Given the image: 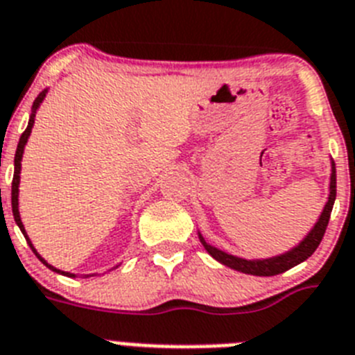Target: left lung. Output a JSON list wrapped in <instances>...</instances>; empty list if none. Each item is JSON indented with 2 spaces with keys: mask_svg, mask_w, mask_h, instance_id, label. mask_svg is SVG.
<instances>
[{
  "mask_svg": "<svg viewBox=\"0 0 355 355\" xmlns=\"http://www.w3.org/2000/svg\"><path fill=\"white\" fill-rule=\"evenodd\" d=\"M336 200V166L334 162H330V184H329V198H327V204H324L323 211H321L318 222L312 225V229L305 234L302 242L294 245L293 249L282 252L278 256H269V258H256V260H247V258H240V256L229 254V252L222 251L218 247L211 245L207 240L200 234L198 231V240L204 245V249L213 256L214 260L220 261L222 265L229 267V269H234L238 272L243 274H252V276H276V274H282L285 270L293 269L294 265L305 261L309 256H312V252L318 249L321 238L324 234V229L329 225L330 213H332V207H334Z\"/></svg>",
  "mask_w": 355,
  "mask_h": 355,
  "instance_id": "left-lung-1",
  "label": "left lung"
}]
</instances>
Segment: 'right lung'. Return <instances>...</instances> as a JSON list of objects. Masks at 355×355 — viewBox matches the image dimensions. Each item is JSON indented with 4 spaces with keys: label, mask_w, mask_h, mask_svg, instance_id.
I'll return each mask as SVG.
<instances>
[{
    "label": "right lung",
    "mask_w": 355,
    "mask_h": 355,
    "mask_svg": "<svg viewBox=\"0 0 355 355\" xmlns=\"http://www.w3.org/2000/svg\"><path fill=\"white\" fill-rule=\"evenodd\" d=\"M46 94H49V88H44L43 92H41L37 97H35L34 104H32V113H31V119H28V126H26V130L23 132V135H21L19 139V144H17V150H16V157H14V178H12V214H14V220H16L17 227L21 229V233H23V236L26 238V242H28V245H31V249L34 251V254L40 258L41 261H43L46 267H49L50 270H53V272H59V274H64V276H68V278H76L77 274L73 272H64V270L58 269V267H53V265H50L49 261L44 260L43 256L37 252V249L34 247V243L31 242V238H28V234H26L25 231V225H23V222H21V214H19V180H21V160H23V153H25V146L26 142H28V137H31L32 133V128H34V121H35V113H37V110H40L41 103L44 101V97H46ZM119 267V265H117ZM115 267V269H117ZM83 276H88V274H83ZM92 276V274H90Z\"/></svg>",
    "instance_id": "right-lung-1"
}]
</instances>
